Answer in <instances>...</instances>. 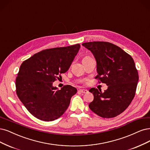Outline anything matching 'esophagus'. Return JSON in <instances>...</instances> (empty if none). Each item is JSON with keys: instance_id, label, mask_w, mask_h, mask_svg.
Listing matches in <instances>:
<instances>
[{"instance_id": "1", "label": "esophagus", "mask_w": 150, "mask_h": 150, "mask_svg": "<svg viewBox=\"0 0 150 150\" xmlns=\"http://www.w3.org/2000/svg\"><path fill=\"white\" fill-rule=\"evenodd\" d=\"M79 91L80 92L82 93V94H86V93L88 92V91H87V90H86V89H79Z\"/></svg>"}]
</instances>
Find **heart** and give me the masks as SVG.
<instances>
[{
    "instance_id": "b5f03b06",
    "label": "heart",
    "mask_w": 150,
    "mask_h": 150,
    "mask_svg": "<svg viewBox=\"0 0 150 150\" xmlns=\"http://www.w3.org/2000/svg\"><path fill=\"white\" fill-rule=\"evenodd\" d=\"M86 57H87V56H86Z\"/></svg>"
}]
</instances>
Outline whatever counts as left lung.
Here are the masks:
<instances>
[{"label":"left lung","mask_w":150,"mask_h":150,"mask_svg":"<svg viewBox=\"0 0 150 150\" xmlns=\"http://www.w3.org/2000/svg\"><path fill=\"white\" fill-rule=\"evenodd\" d=\"M97 62L95 77L108 86L104 92L92 87L94 100L89 107L102 118L120 115L130 104L135 95L138 73L132 56L111 43L93 42L82 43Z\"/></svg>","instance_id":"8db88e82"}]
</instances>
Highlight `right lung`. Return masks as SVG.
Instances as JSON below:
<instances>
[{
    "mask_svg": "<svg viewBox=\"0 0 150 150\" xmlns=\"http://www.w3.org/2000/svg\"><path fill=\"white\" fill-rule=\"evenodd\" d=\"M80 46L76 44L46 49L31 56L20 66L15 81L17 94L36 118L53 121L68 108L77 89L66 85L58 90L53 82L69 69Z\"/></svg>",
    "mask_w": 150,
    "mask_h": 150,
    "instance_id": "obj_1",
    "label": "right lung"
}]
</instances>
